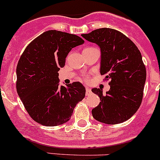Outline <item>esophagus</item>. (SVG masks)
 <instances>
[{"label":"esophagus","instance_id":"esophagus-1","mask_svg":"<svg viewBox=\"0 0 160 160\" xmlns=\"http://www.w3.org/2000/svg\"><path fill=\"white\" fill-rule=\"evenodd\" d=\"M85 89H86V92H85V94H86V95H91V93H92L91 88H88V87H86V88H85Z\"/></svg>","mask_w":160,"mask_h":160}]
</instances>
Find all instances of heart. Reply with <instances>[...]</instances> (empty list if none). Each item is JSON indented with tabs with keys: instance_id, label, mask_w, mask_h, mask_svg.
Returning a JSON list of instances; mask_svg holds the SVG:
<instances>
[{
	"instance_id": "obj_1",
	"label": "heart",
	"mask_w": 160,
	"mask_h": 160,
	"mask_svg": "<svg viewBox=\"0 0 160 160\" xmlns=\"http://www.w3.org/2000/svg\"><path fill=\"white\" fill-rule=\"evenodd\" d=\"M85 80H87V78H85Z\"/></svg>"
}]
</instances>
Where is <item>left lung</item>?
I'll return each mask as SVG.
<instances>
[{
	"label": "left lung",
	"instance_id": "left-lung-1",
	"mask_svg": "<svg viewBox=\"0 0 160 160\" xmlns=\"http://www.w3.org/2000/svg\"><path fill=\"white\" fill-rule=\"evenodd\" d=\"M82 36L100 47V73L109 80L110 89L105 95L100 88L92 89L101 100L92 110V116L108 125L126 121L142 100L146 70L140 52L129 38L112 28L96 29Z\"/></svg>",
	"mask_w": 160,
	"mask_h": 160
}]
</instances>
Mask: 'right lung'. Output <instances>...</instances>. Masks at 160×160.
I'll use <instances>...</instances> for the list:
<instances>
[{"label":"right lung","mask_w":160,"mask_h":160,"mask_svg":"<svg viewBox=\"0 0 160 160\" xmlns=\"http://www.w3.org/2000/svg\"><path fill=\"white\" fill-rule=\"evenodd\" d=\"M84 43L75 34L50 30L34 38L24 49L16 69V88L32 119L46 126L67 122L75 105L85 95L80 82L59 86L58 72L71 50Z\"/></svg>","instance_id":"add662e5"}]
</instances>
